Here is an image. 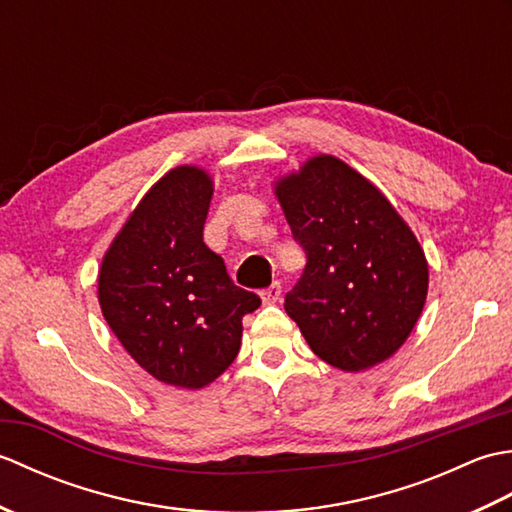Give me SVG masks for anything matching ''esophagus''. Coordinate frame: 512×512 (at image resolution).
Returning <instances> with one entry per match:
<instances>
[{
    "instance_id": "esophagus-1",
    "label": "esophagus",
    "mask_w": 512,
    "mask_h": 512,
    "mask_svg": "<svg viewBox=\"0 0 512 512\" xmlns=\"http://www.w3.org/2000/svg\"><path fill=\"white\" fill-rule=\"evenodd\" d=\"M279 299H281V284H279V281H273V284L262 290V301L266 303V306H273V303H277Z\"/></svg>"
}]
</instances>
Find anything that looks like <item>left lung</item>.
<instances>
[{
  "label": "left lung",
  "instance_id": "1",
  "mask_svg": "<svg viewBox=\"0 0 512 512\" xmlns=\"http://www.w3.org/2000/svg\"><path fill=\"white\" fill-rule=\"evenodd\" d=\"M306 268L284 308L312 352L345 372L385 361L427 299L429 268L409 226L361 173L312 158L277 187Z\"/></svg>",
  "mask_w": 512,
  "mask_h": 512
}]
</instances>
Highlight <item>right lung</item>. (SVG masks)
<instances>
[{"mask_svg": "<svg viewBox=\"0 0 512 512\" xmlns=\"http://www.w3.org/2000/svg\"><path fill=\"white\" fill-rule=\"evenodd\" d=\"M211 195L202 169L169 171L136 206L99 275L103 317L129 356L187 389L209 385L235 361L242 319L262 306L204 244Z\"/></svg>", "mask_w": 512, "mask_h": 512, "instance_id": "1", "label": "right lung"}]
</instances>
